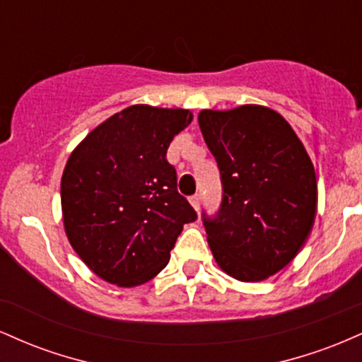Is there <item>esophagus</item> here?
<instances>
[{"label": "esophagus", "mask_w": 362, "mask_h": 362, "mask_svg": "<svg viewBox=\"0 0 362 362\" xmlns=\"http://www.w3.org/2000/svg\"><path fill=\"white\" fill-rule=\"evenodd\" d=\"M190 204L194 206L195 211H199V207H201V194H194L192 197H190Z\"/></svg>", "instance_id": "esophagus-1"}]
</instances>
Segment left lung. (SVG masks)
<instances>
[{"label": "left lung", "mask_w": 362, "mask_h": 362, "mask_svg": "<svg viewBox=\"0 0 362 362\" xmlns=\"http://www.w3.org/2000/svg\"><path fill=\"white\" fill-rule=\"evenodd\" d=\"M199 127L223 185L218 213H202L211 252L235 279H267L296 257L313 228V163L284 117L267 107L202 110Z\"/></svg>", "instance_id": "obj_1"}]
</instances>
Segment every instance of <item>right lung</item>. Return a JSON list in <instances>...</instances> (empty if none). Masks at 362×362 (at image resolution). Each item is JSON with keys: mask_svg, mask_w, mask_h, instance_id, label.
Returning a JSON list of instances; mask_svg holds the SVG:
<instances>
[{"mask_svg": "<svg viewBox=\"0 0 362 362\" xmlns=\"http://www.w3.org/2000/svg\"><path fill=\"white\" fill-rule=\"evenodd\" d=\"M192 122L184 109L132 105L78 144L61 180L64 230L74 252L110 284L148 282L170 260L197 213L177 190L167 149Z\"/></svg>", "mask_w": 362, "mask_h": 362, "instance_id": "1", "label": "right lung"}]
</instances>
